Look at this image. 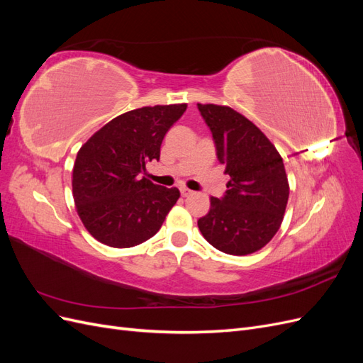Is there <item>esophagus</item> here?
Here are the masks:
<instances>
[{
	"mask_svg": "<svg viewBox=\"0 0 363 363\" xmlns=\"http://www.w3.org/2000/svg\"><path fill=\"white\" fill-rule=\"evenodd\" d=\"M180 192H182L183 196H189V195L194 194V192H192L191 189H188V188H180Z\"/></svg>",
	"mask_w": 363,
	"mask_h": 363,
	"instance_id": "1",
	"label": "esophagus"
}]
</instances>
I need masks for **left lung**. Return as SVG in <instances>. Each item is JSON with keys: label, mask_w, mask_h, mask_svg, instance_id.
Returning a JSON list of instances; mask_svg holds the SVG:
<instances>
[{"label": "left lung", "mask_w": 363, "mask_h": 363, "mask_svg": "<svg viewBox=\"0 0 363 363\" xmlns=\"http://www.w3.org/2000/svg\"><path fill=\"white\" fill-rule=\"evenodd\" d=\"M212 131L219 163L230 175L221 199L199 219L201 235L216 250L251 255L277 233L289 199L283 159L269 139L232 107L196 104Z\"/></svg>", "instance_id": "8db88e82"}]
</instances>
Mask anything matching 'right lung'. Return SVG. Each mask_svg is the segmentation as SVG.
<instances>
[{
    "instance_id": "1",
    "label": "right lung",
    "mask_w": 363,
    "mask_h": 363,
    "mask_svg": "<svg viewBox=\"0 0 363 363\" xmlns=\"http://www.w3.org/2000/svg\"><path fill=\"white\" fill-rule=\"evenodd\" d=\"M186 104L140 107L116 116L77 152L72 195L84 227L101 244L130 248L155 236L180 191L144 177Z\"/></svg>"
}]
</instances>
